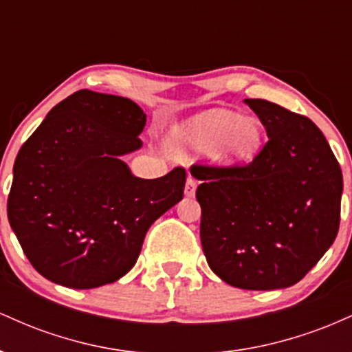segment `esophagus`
Returning a JSON list of instances; mask_svg holds the SVG:
<instances>
[{"instance_id":"34e87169","label":"esophagus","mask_w":352,"mask_h":352,"mask_svg":"<svg viewBox=\"0 0 352 352\" xmlns=\"http://www.w3.org/2000/svg\"><path fill=\"white\" fill-rule=\"evenodd\" d=\"M195 190H197V180L193 179L192 175H188L187 184H185V195L193 197L195 195Z\"/></svg>"}]
</instances>
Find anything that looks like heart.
Wrapping results in <instances>:
<instances>
[{
    "mask_svg": "<svg viewBox=\"0 0 352 352\" xmlns=\"http://www.w3.org/2000/svg\"><path fill=\"white\" fill-rule=\"evenodd\" d=\"M177 145L195 153H212L221 164L236 165L252 162L263 145L265 131L256 117H245L235 112L208 111L173 129Z\"/></svg>",
    "mask_w": 352,
    "mask_h": 352,
    "instance_id": "heart-1",
    "label": "heart"
}]
</instances>
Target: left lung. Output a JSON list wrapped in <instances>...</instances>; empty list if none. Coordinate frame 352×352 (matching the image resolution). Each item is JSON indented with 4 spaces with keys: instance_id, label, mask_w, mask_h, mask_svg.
<instances>
[{
    "instance_id": "obj_1",
    "label": "left lung",
    "mask_w": 352,
    "mask_h": 352,
    "mask_svg": "<svg viewBox=\"0 0 352 352\" xmlns=\"http://www.w3.org/2000/svg\"><path fill=\"white\" fill-rule=\"evenodd\" d=\"M268 142L246 165H192L201 180L200 240L212 272L241 289H278L305 278L339 230L342 173L308 117L245 99Z\"/></svg>"
}]
</instances>
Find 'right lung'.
<instances>
[{
	"mask_svg": "<svg viewBox=\"0 0 352 352\" xmlns=\"http://www.w3.org/2000/svg\"><path fill=\"white\" fill-rule=\"evenodd\" d=\"M147 116L134 100L82 91L60 100L19 148L8 220L34 270L91 289L132 270L147 230L184 197L185 168L132 175Z\"/></svg>",
	"mask_w": 352,
	"mask_h": 352,
	"instance_id": "add662e5",
	"label": "right lung"
}]
</instances>
